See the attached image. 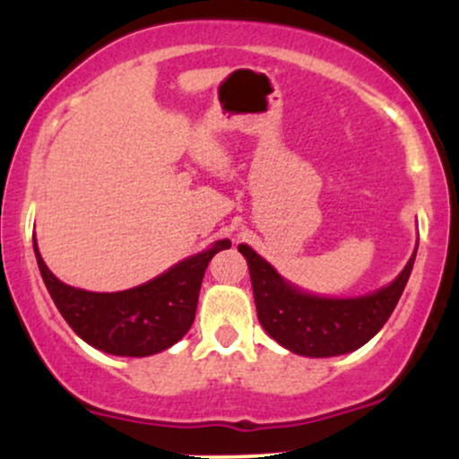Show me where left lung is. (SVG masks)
Listing matches in <instances>:
<instances>
[{
    "mask_svg": "<svg viewBox=\"0 0 459 459\" xmlns=\"http://www.w3.org/2000/svg\"><path fill=\"white\" fill-rule=\"evenodd\" d=\"M237 250L250 267L252 293L263 328L293 354L310 358L341 356L371 341L397 307L416 256L414 250L403 272L380 291L336 299L299 291L250 246L241 244Z\"/></svg>",
    "mask_w": 459,
    "mask_h": 459,
    "instance_id": "1",
    "label": "left lung"
}]
</instances>
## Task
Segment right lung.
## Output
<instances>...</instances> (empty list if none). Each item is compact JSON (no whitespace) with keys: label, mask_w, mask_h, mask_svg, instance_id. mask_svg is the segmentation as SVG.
<instances>
[{"label":"right lung","mask_w":459,"mask_h":459,"mask_svg":"<svg viewBox=\"0 0 459 459\" xmlns=\"http://www.w3.org/2000/svg\"><path fill=\"white\" fill-rule=\"evenodd\" d=\"M230 247L229 239L177 263L161 276L116 293H94L57 281L40 256L36 261L47 291L66 324L88 345L114 356H151L168 350L192 328L200 284L215 252Z\"/></svg>","instance_id":"right-lung-1"}]
</instances>
